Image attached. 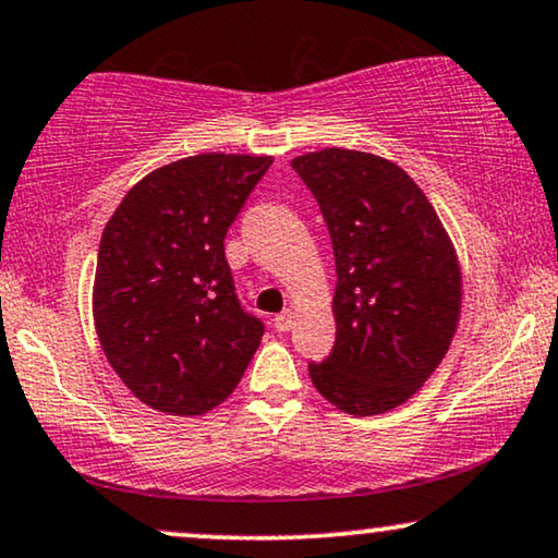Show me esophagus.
<instances>
[{"label": "esophagus", "mask_w": 558, "mask_h": 558, "mask_svg": "<svg viewBox=\"0 0 558 558\" xmlns=\"http://www.w3.org/2000/svg\"><path fill=\"white\" fill-rule=\"evenodd\" d=\"M274 328H277V330H292L294 328V313H292V310H284V313L274 317Z\"/></svg>", "instance_id": "1"}]
</instances>
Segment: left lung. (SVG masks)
<instances>
[{"label": "left lung", "mask_w": 558, "mask_h": 558, "mask_svg": "<svg viewBox=\"0 0 558 558\" xmlns=\"http://www.w3.org/2000/svg\"><path fill=\"white\" fill-rule=\"evenodd\" d=\"M336 256V345L310 379L366 417L408 402L444 361L461 315V266L421 186L387 158L323 148L292 158Z\"/></svg>", "instance_id": "1"}]
</instances>
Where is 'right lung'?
<instances>
[{"label":"right lung","mask_w":558,"mask_h":558,"mask_svg":"<svg viewBox=\"0 0 558 558\" xmlns=\"http://www.w3.org/2000/svg\"><path fill=\"white\" fill-rule=\"evenodd\" d=\"M271 156L199 154L143 177L99 241L92 313L114 374L166 415H205L264 336L226 262V235Z\"/></svg>","instance_id":"right-lung-1"}]
</instances>
